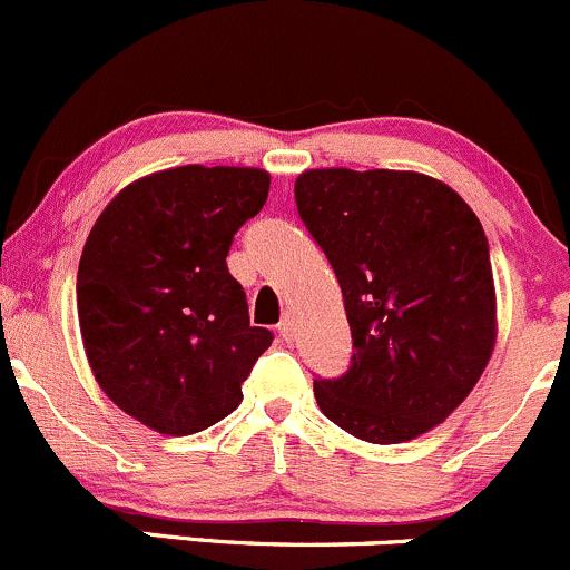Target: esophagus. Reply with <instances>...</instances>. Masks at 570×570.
I'll return each instance as SVG.
<instances>
[{
	"label": "esophagus",
	"instance_id": "obj_1",
	"mask_svg": "<svg viewBox=\"0 0 570 570\" xmlns=\"http://www.w3.org/2000/svg\"><path fill=\"white\" fill-rule=\"evenodd\" d=\"M277 328H279V337L291 343L293 340V315H283V321H279Z\"/></svg>",
	"mask_w": 570,
	"mask_h": 570
}]
</instances>
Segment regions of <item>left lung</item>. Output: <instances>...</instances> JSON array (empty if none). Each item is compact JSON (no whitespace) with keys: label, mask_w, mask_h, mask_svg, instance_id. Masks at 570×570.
Wrapping results in <instances>:
<instances>
[{"label":"left lung","mask_w":570,"mask_h":570,"mask_svg":"<svg viewBox=\"0 0 570 570\" xmlns=\"http://www.w3.org/2000/svg\"><path fill=\"white\" fill-rule=\"evenodd\" d=\"M298 216L326 252L354 356L315 379L334 425L371 444H401L466 401L497 343L489 242L459 191L412 169H307Z\"/></svg>","instance_id":"obj_1"}]
</instances>
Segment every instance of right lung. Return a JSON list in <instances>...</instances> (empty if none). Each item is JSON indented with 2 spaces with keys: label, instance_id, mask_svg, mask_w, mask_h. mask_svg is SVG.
<instances>
[{
  "label": "right lung",
  "instance_id": "add662e5",
  "mask_svg": "<svg viewBox=\"0 0 570 570\" xmlns=\"http://www.w3.org/2000/svg\"><path fill=\"white\" fill-rule=\"evenodd\" d=\"M268 186L257 167L158 169L117 191L87 236L76 277L87 362L150 431L189 436L236 412L272 345L227 272L233 236Z\"/></svg>",
  "mask_w": 570,
  "mask_h": 570
}]
</instances>
